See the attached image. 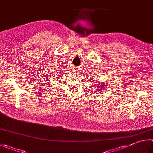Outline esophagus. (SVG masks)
Returning a JSON list of instances; mask_svg holds the SVG:
<instances>
[{
  "label": "esophagus",
  "instance_id": "34e87169",
  "mask_svg": "<svg viewBox=\"0 0 153 153\" xmlns=\"http://www.w3.org/2000/svg\"><path fill=\"white\" fill-rule=\"evenodd\" d=\"M74 72L75 74H78V72H79V68H74Z\"/></svg>",
  "mask_w": 153,
  "mask_h": 153
}]
</instances>
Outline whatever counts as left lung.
Returning a JSON list of instances; mask_svg holds the SVG:
<instances>
[{
	"label": "left lung",
	"instance_id": "left-lung-1",
	"mask_svg": "<svg viewBox=\"0 0 153 153\" xmlns=\"http://www.w3.org/2000/svg\"><path fill=\"white\" fill-rule=\"evenodd\" d=\"M101 87H100V89H101ZM101 88H103V87H101ZM98 90H99V89H98Z\"/></svg>",
	"mask_w": 153,
	"mask_h": 153
}]
</instances>
